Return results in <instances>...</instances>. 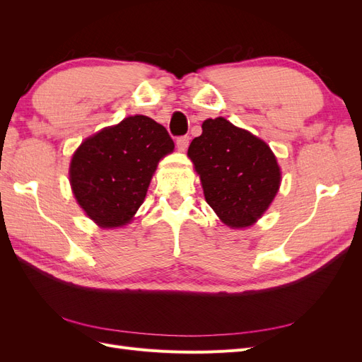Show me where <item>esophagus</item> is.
Listing matches in <instances>:
<instances>
[{"label":"esophagus","instance_id":"34e87169","mask_svg":"<svg viewBox=\"0 0 362 362\" xmlns=\"http://www.w3.org/2000/svg\"><path fill=\"white\" fill-rule=\"evenodd\" d=\"M189 144H190L189 136H182L177 140V148H178L180 152H185V149L189 148Z\"/></svg>","mask_w":362,"mask_h":362}]
</instances>
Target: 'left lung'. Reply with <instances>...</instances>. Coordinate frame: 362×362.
<instances>
[{
  "label": "left lung",
  "mask_w": 362,
  "mask_h": 362,
  "mask_svg": "<svg viewBox=\"0 0 362 362\" xmlns=\"http://www.w3.org/2000/svg\"><path fill=\"white\" fill-rule=\"evenodd\" d=\"M187 157L206 204L231 229L255 225L279 192L282 172L270 146L222 116L204 120Z\"/></svg>",
  "instance_id": "1"
}]
</instances>
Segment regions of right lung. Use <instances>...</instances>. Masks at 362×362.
I'll return each mask as SVG.
<instances>
[{
	"label": "right lung",
	"mask_w": 362,
	"mask_h": 362,
	"mask_svg": "<svg viewBox=\"0 0 362 362\" xmlns=\"http://www.w3.org/2000/svg\"><path fill=\"white\" fill-rule=\"evenodd\" d=\"M175 149L166 128L128 116L89 136L69 163V184L84 214L103 229L124 228L144 204L158 163Z\"/></svg>",
	"instance_id": "1"
}]
</instances>
